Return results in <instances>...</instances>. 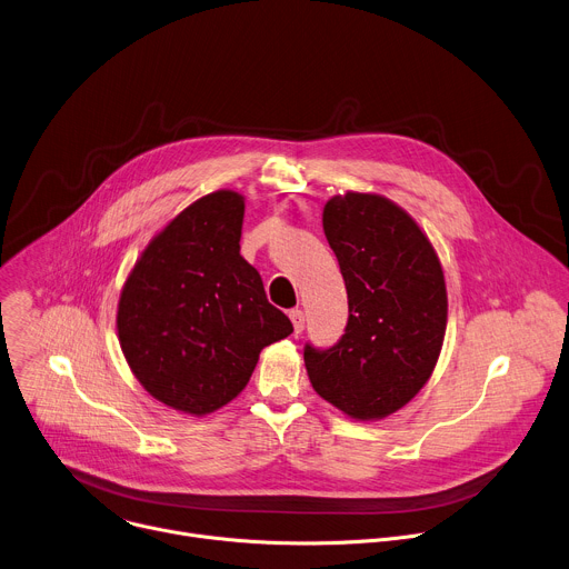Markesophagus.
Segmentation results:
<instances>
[{
  "mask_svg": "<svg viewBox=\"0 0 569 569\" xmlns=\"http://www.w3.org/2000/svg\"><path fill=\"white\" fill-rule=\"evenodd\" d=\"M290 319H292L295 333H301V331H303V327H306V315H303V310H299V308L290 310Z\"/></svg>",
  "mask_w": 569,
  "mask_h": 569,
  "instance_id": "1",
  "label": "esophagus"
}]
</instances>
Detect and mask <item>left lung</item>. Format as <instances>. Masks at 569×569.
<instances>
[{"label": "left lung", "mask_w": 569, "mask_h": 569, "mask_svg": "<svg viewBox=\"0 0 569 569\" xmlns=\"http://www.w3.org/2000/svg\"><path fill=\"white\" fill-rule=\"evenodd\" d=\"M321 224L345 277L349 321L331 349L306 345V371L312 389L347 417L385 419L421 391L439 360L448 321L443 270L415 218L382 196H336Z\"/></svg>", "instance_id": "obj_1"}]
</instances>
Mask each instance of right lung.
Returning a JSON list of instances; mask_svg holds the SVG:
<instances>
[{
	"instance_id": "add662e5",
	"label": "right lung",
	"mask_w": 569,
	"mask_h": 569,
	"mask_svg": "<svg viewBox=\"0 0 569 569\" xmlns=\"http://www.w3.org/2000/svg\"><path fill=\"white\" fill-rule=\"evenodd\" d=\"M242 216L236 191L196 200L148 242L121 290L117 331L132 373L184 415L204 417L233 400L261 349L292 333L240 257Z\"/></svg>"
}]
</instances>
